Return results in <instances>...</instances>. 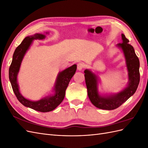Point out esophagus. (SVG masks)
I'll list each match as a JSON object with an SVG mask.
<instances>
[{
	"label": "esophagus",
	"instance_id": "esophagus-1",
	"mask_svg": "<svg viewBox=\"0 0 148 148\" xmlns=\"http://www.w3.org/2000/svg\"><path fill=\"white\" fill-rule=\"evenodd\" d=\"M84 67H85V64L84 63H82V62H79V63H78L77 65V69L78 70H82V69H84Z\"/></svg>",
	"mask_w": 148,
	"mask_h": 148
}]
</instances>
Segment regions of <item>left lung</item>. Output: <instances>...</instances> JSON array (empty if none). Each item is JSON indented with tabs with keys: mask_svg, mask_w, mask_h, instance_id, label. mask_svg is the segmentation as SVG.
Listing matches in <instances>:
<instances>
[{
	"mask_svg": "<svg viewBox=\"0 0 148 148\" xmlns=\"http://www.w3.org/2000/svg\"><path fill=\"white\" fill-rule=\"evenodd\" d=\"M123 42L117 46L122 49L126 60L129 82L127 86L120 92L109 96H101L97 90L98 78L91 71L84 70L88 95L92 104L96 107L104 110H114L127 101L136 91L140 79V61L133 47L128 43L129 40L122 34Z\"/></svg>",
	"mask_w": 148,
	"mask_h": 148,
	"instance_id": "left-lung-1",
	"label": "left lung"
}]
</instances>
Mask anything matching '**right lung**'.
Returning a JSON list of instances; mask_svg holds the SVG:
<instances>
[{"mask_svg": "<svg viewBox=\"0 0 148 148\" xmlns=\"http://www.w3.org/2000/svg\"><path fill=\"white\" fill-rule=\"evenodd\" d=\"M45 37V35L42 34H35L26 37L16 48L9 68V79L13 91L18 100L23 106L41 112H47L54 110L62 102L65 95L66 89L77 70V65L74 64L59 73L54 87V94L52 95L44 97L38 101H32L26 99L21 95L17 83V75L21 61L34 40L43 39Z\"/></svg>", "mask_w": 148, "mask_h": 148, "instance_id": "obj_1", "label": "right lung"}]
</instances>
